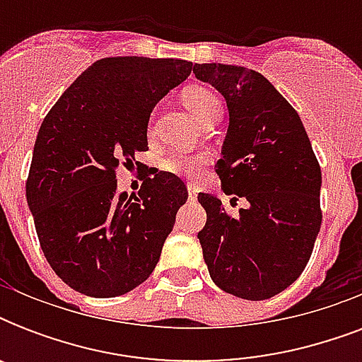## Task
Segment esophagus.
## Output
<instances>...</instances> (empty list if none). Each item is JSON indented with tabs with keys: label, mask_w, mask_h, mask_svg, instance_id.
I'll return each instance as SVG.
<instances>
[{
	"label": "esophagus",
	"mask_w": 362,
	"mask_h": 362,
	"mask_svg": "<svg viewBox=\"0 0 362 362\" xmlns=\"http://www.w3.org/2000/svg\"><path fill=\"white\" fill-rule=\"evenodd\" d=\"M197 193H199L197 186L189 182V184H187V197L192 199V201H195V199H197Z\"/></svg>",
	"instance_id": "1"
}]
</instances>
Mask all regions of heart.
<instances>
[{
    "mask_svg": "<svg viewBox=\"0 0 362 362\" xmlns=\"http://www.w3.org/2000/svg\"><path fill=\"white\" fill-rule=\"evenodd\" d=\"M182 99L186 107L193 112L201 124L218 120L221 115V101L209 86L203 84H192L184 88ZM204 159L201 156H192L184 152H170L161 159V169L173 175L180 176H195L203 167Z\"/></svg>",
    "mask_w": 362,
    "mask_h": 362,
    "instance_id": "b5f03b06",
    "label": "heart"
}]
</instances>
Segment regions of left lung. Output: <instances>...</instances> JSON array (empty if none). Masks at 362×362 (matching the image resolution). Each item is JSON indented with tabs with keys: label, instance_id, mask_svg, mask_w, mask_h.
I'll use <instances>...</instances> for the list:
<instances>
[{
	"label": "left lung",
	"instance_id": "obj_1",
	"mask_svg": "<svg viewBox=\"0 0 362 362\" xmlns=\"http://www.w3.org/2000/svg\"><path fill=\"white\" fill-rule=\"evenodd\" d=\"M199 81L223 95L229 127L216 173L221 189L244 199L227 214L212 193H199L206 223L197 238L216 286L264 300L297 280L321 227V169L297 110L261 73L238 65L195 64Z\"/></svg>",
	"mask_w": 362,
	"mask_h": 362
}]
</instances>
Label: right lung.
Segmentation results:
<instances>
[{
    "label": "right lung",
    "mask_w": 362,
    "mask_h": 362,
    "mask_svg": "<svg viewBox=\"0 0 362 362\" xmlns=\"http://www.w3.org/2000/svg\"><path fill=\"white\" fill-rule=\"evenodd\" d=\"M192 69L186 59H99L42 120L25 197L45 257L75 291L118 297L156 269L187 187L153 169L139 195L118 193L116 169L146 152L150 112Z\"/></svg>",
    "instance_id": "add662e5"
}]
</instances>
